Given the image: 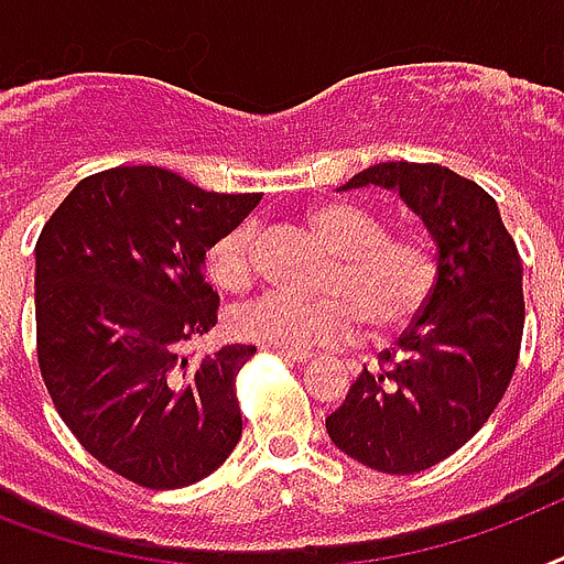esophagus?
Segmentation results:
<instances>
[{
  "instance_id": "obj_1",
  "label": "esophagus",
  "mask_w": 564,
  "mask_h": 564,
  "mask_svg": "<svg viewBox=\"0 0 564 564\" xmlns=\"http://www.w3.org/2000/svg\"><path fill=\"white\" fill-rule=\"evenodd\" d=\"M269 354H274V357H281V360L286 362H299V366H304V362L313 360V354L310 351H274V348H265Z\"/></svg>"
}]
</instances>
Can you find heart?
Returning a JSON list of instances; mask_svg holds the SVG:
<instances>
[{"mask_svg":"<svg viewBox=\"0 0 564 564\" xmlns=\"http://www.w3.org/2000/svg\"><path fill=\"white\" fill-rule=\"evenodd\" d=\"M310 225L334 251L325 292L336 299L304 301L269 292L230 316L239 339L274 351H310L351 339L357 318L369 334L389 336L410 327L436 290L438 263L424 237L386 230L380 213L362 204L330 198L310 210ZM207 274L225 292H246L254 283V228L239 225L207 251Z\"/></svg>","mask_w":564,"mask_h":564,"instance_id":"1","label":"heart"}]
</instances>
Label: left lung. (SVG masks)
Wrapping results in <instances>:
<instances>
[{
	"mask_svg": "<svg viewBox=\"0 0 564 564\" xmlns=\"http://www.w3.org/2000/svg\"><path fill=\"white\" fill-rule=\"evenodd\" d=\"M401 195L436 246L427 307L362 369L327 415L339 451L383 474H419L456 454L489 421L521 354V254L480 184L438 163H375L343 189Z\"/></svg>",
	"mask_w": 564,
	"mask_h": 564,
	"instance_id": "1",
	"label": "left lung"
}]
</instances>
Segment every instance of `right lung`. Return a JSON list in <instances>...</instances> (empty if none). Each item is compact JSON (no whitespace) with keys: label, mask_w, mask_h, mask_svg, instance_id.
<instances>
[{"label":"right lung","mask_w":564,"mask_h":564,"mask_svg":"<svg viewBox=\"0 0 564 564\" xmlns=\"http://www.w3.org/2000/svg\"><path fill=\"white\" fill-rule=\"evenodd\" d=\"M260 193H204L158 166L75 184L34 248L37 362L52 403L90 456L145 489L213 474L242 436L237 375L254 345L195 357L219 295L204 254Z\"/></svg>","instance_id":"add662e5"}]
</instances>
